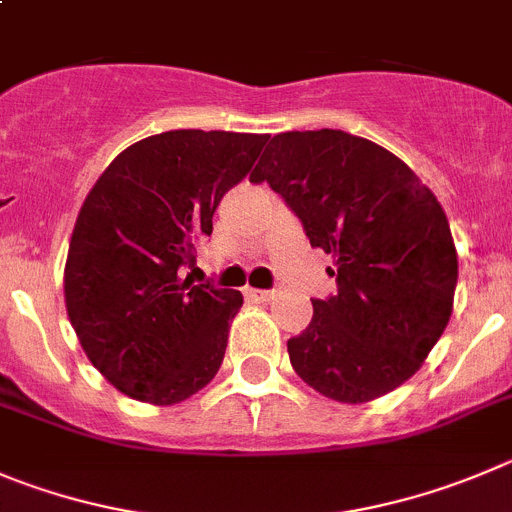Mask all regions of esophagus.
<instances>
[{
  "mask_svg": "<svg viewBox=\"0 0 512 512\" xmlns=\"http://www.w3.org/2000/svg\"><path fill=\"white\" fill-rule=\"evenodd\" d=\"M247 298L252 300H260V303H270L272 298H275V290H257V288H247L245 290Z\"/></svg>",
  "mask_w": 512,
  "mask_h": 512,
  "instance_id": "34e87169",
  "label": "esophagus"
}]
</instances>
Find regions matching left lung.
I'll list each match as a JSON object with an SVG mask.
<instances>
[{"label": "left lung", "instance_id": "obj_1", "mask_svg": "<svg viewBox=\"0 0 512 512\" xmlns=\"http://www.w3.org/2000/svg\"><path fill=\"white\" fill-rule=\"evenodd\" d=\"M250 181H267L333 255L338 293L313 300L290 338L295 374L343 404L379 399L414 376L450 323L457 252L437 197L391 151L351 133L272 136Z\"/></svg>", "mask_w": 512, "mask_h": 512}]
</instances>
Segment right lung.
<instances>
[{
    "instance_id": "right-lung-1",
    "label": "right lung",
    "mask_w": 512,
    "mask_h": 512,
    "mask_svg": "<svg viewBox=\"0 0 512 512\" xmlns=\"http://www.w3.org/2000/svg\"><path fill=\"white\" fill-rule=\"evenodd\" d=\"M265 141L194 128L148 136L121 151L85 197L65 305L90 364L131 399L179 404L222 366L242 293L194 285L184 270Z\"/></svg>"
}]
</instances>
